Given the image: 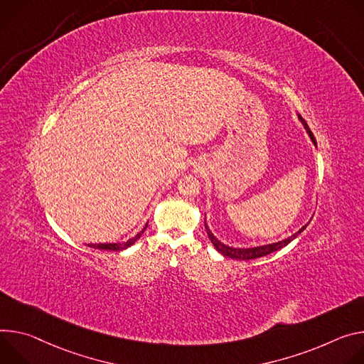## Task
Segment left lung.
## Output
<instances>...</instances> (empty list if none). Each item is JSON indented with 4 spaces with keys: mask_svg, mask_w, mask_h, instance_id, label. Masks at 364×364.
<instances>
[{
    "mask_svg": "<svg viewBox=\"0 0 364 364\" xmlns=\"http://www.w3.org/2000/svg\"><path fill=\"white\" fill-rule=\"evenodd\" d=\"M298 118L301 119V123L304 124V127H305L306 133L309 134V137H311L312 143L316 146L315 137H314L312 132L309 130L308 124L305 123V119H304L301 115H298ZM306 225H308V224H305L302 228H299V231H296V232H295V234H292L291 237H288V238H285V240H282V241H277V243L264 245V246H257V247H250V249H235V247L225 246L224 243H221L220 240H217V238H215V235H214V234L211 232V230L208 228L207 223H205V230H207L208 238L211 240V243L214 245V247L217 249V252H220L223 256L230 257V259H235V260H252V259H257V257L267 256V255H270V253H273V252H276V250H279V249H282V247L288 246L292 240H295V238H296V237H298V235H299V234L306 228Z\"/></svg>",
    "mask_w": 364,
    "mask_h": 364,
    "instance_id": "8db88e82",
    "label": "left lung"
}]
</instances>
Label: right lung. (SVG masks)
I'll return each mask as SVG.
<instances>
[{"label":"right lung","instance_id":"right-lung-1","mask_svg":"<svg viewBox=\"0 0 364 364\" xmlns=\"http://www.w3.org/2000/svg\"><path fill=\"white\" fill-rule=\"evenodd\" d=\"M146 227H147V224H146ZM146 227L140 231V232H137L133 238H130V240H127V241H124V243H101V245H88L90 247H94V249H100V250H112V252H121V250H124V249H127V247H130V246H133L136 241L141 237V234L144 232V230H146Z\"/></svg>","mask_w":364,"mask_h":364}]
</instances>
